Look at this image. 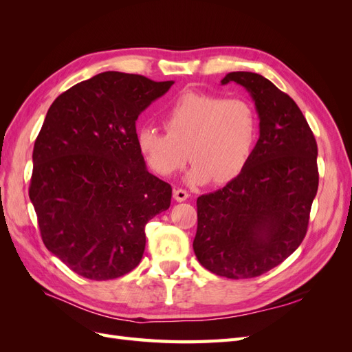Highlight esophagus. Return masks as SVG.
Here are the masks:
<instances>
[{"label":"esophagus","instance_id":"esophagus-1","mask_svg":"<svg viewBox=\"0 0 352 352\" xmlns=\"http://www.w3.org/2000/svg\"><path fill=\"white\" fill-rule=\"evenodd\" d=\"M173 198L177 202H182V201H186L189 198V194L186 192V190H184V189H175L173 190Z\"/></svg>","mask_w":352,"mask_h":352}]
</instances>
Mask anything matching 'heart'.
<instances>
[{"instance_id": "heart-1", "label": "heart", "mask_w": 352, "mask_h": 352, "mask_svg": "<svg viewBox=\"0 0 352 352\" xmlns=\"http://www.w3.org/2000/svg\"><path fill=\"white\" fill-rule=\"evenodd\" d=\"M163 123L166 132L150 124L138 127V151L163 177L176 175L189 157L192 166L185 179L190 185L235 179L248 164L258 135L257 114L247 100L197 91L179 95Z\"/></svg>"}]
</instances>
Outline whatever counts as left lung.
I'll use <instances>...</instances> for the list:
<instances>
[{
  "instance_id": "8db88e82",
  "label": "left lung",
  "mask_w": 352,
  "mask_h": 352,
  "mask_svg": "<svg viewBox=\"0 0 352 352\" xmlns=\"http://www.w3.org/2000/svg\"><path fill=\"white\" fill-rule=\"evenodd\" d=\"M248 91L260 136L242 172L197 199L194 252L202 267L228 279L272 270L300 247L318 188L317 144L295 101L258 73L232 72Z\"/></svg>"
}]
</instances>
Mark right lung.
Wrapping results in <instances>:
<instances>
[{
	"label": "right lung",
	"instance_id": "1",
	"mask_svg": "<svg viewBox=\"0 0 352 352\" xmlns=\"http://www.w3.org/2000/svg\"><path fill=\"white\" fill-rule=\"evenodd\" d=\"M175 82L104 72L56 98L35 141L29 198L42 241L91 280L140 264L145 225L166 211L172 186L146 170L136 120Z\"/></svg>",
	"mask_w": 352,
	"mask_h": 352
}]
</instances>
